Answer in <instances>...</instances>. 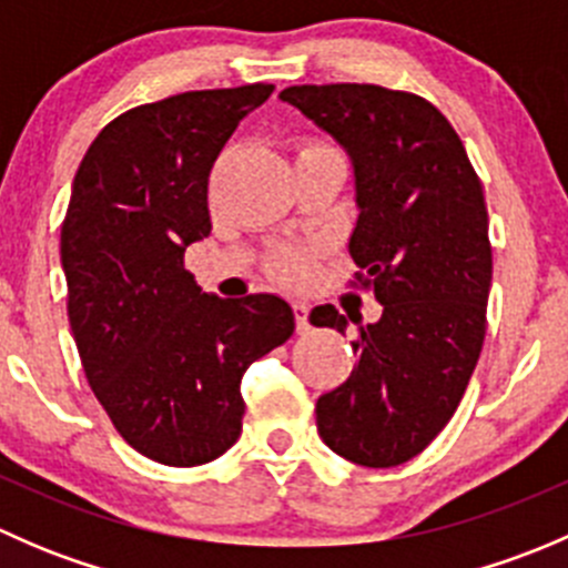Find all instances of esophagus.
I'll return each instance as SVG.
<instances>
[{"label":"esophagus","instance_id":"34e87169","mask_svg":"<svg viewBox=\"0 0 568 568\" xmlns=\"http://www.w3.org/2000/svg\"><path fill=\"white\" fill-rule=\"evenodd\" d=\"M311 307L307 302H294V316H296V332H311V318H307Z\"/></svg>","mask_w":568,"mask_h":568}]
</instances>
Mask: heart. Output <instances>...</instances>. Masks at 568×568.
<instances>
[{
  "label": "heart",
  "mask_w": 568,
  "mask_h": 568,
  "mask_svg": "<svg viewBox=\"0 0 568 568\" xmlns=\"http://www.w3.org/2000/svg\"><path fill=\"white\" fill-rule=\"evenodd\" d=\"M274 272L283 280H288V283L302 280L307 274V255H302V252H283V255L274 261Z\"/></svg>",
  "instance_id": "obj_1"
}]
</instances>
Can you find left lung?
Returning <instances> with one entry per match:
<instances>
[{
  "label": "left lung",
  "mask_w": 568,
  "mask_h": 568,
  "mask_svg": "<svg viewBox=\"0 0 568 568\" xmlns=\"http://www.w3.org/2000/svg\"><path fill=\"white\" fill-rule=\"evenodd\" d=\"M280 101L346 151L357 227L348 252L382 318L357 324L352 376L316 404L321 439L363 467L420 454L459 406L486 335L484 189L459 134L426 99L379 84H296ZM332 305L311 324L346 332Z\"/></svg>",
  "instance_id": "1"
}]
</instances>
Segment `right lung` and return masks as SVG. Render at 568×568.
Returning a JSON list of instances; mask_svg holds the SVG:
<instances>
[{"label":"right lung","mask_w":568,"mask_h":568,"mask_svg":"<svg viewBox=\"0 0 568 568\" xmlns=\"http://www.w3.org/2000/svg\"><path fill=\"white\" fill-rule=\"evenodd\" d=\"M272 90H192L129 109L73 178L60 261L84 376L120 437L168 467L236 443L244 371L294 335L285 300H220L183 268L189 244L211 233V168Z\"/></svg>","instance_id":"add662e5"}]
</instances>
